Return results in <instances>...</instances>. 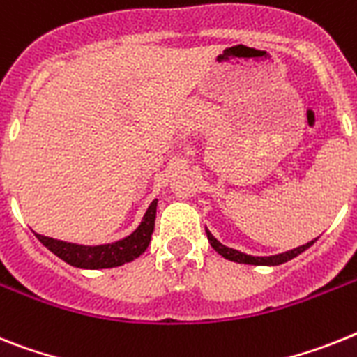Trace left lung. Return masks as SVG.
Masks as SVG:
<instances>
[{"label":"left lung","mask_w":357,"mask_h":357,"mask_svg":"<svg viewBox=\"0 0 357 357\" xmlns=\"http://www.w3.org/2000/svg\"><path fill=\"white\" fill-rule=\"evenodd\" d=\"M206 235H208V241H210V244L213 246L215 252H219L225 259H228V261H234V263L255 264V266H278V264L287 263V261L297 257L299 253H303L305 250L310 248L312 244L316 243V238H314V241L303 244V246H299V248H294V250H290V252L279 253V255H270V257H253V255H246V253L237 252V250L228 248V246H225V244H220L219 241H217V238L210 234V229H206Z\"/></svg>","instance_id":"8db88e82"}]
</instances>
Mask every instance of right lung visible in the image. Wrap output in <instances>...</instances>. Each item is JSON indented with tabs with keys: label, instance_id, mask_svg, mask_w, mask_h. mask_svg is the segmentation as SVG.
Masks as SVG:
<instances>
[{
	"label": "right lung",
	"instance_id": "obj_1",
	"mask_svg": "<svg viewBox=\"0 0 357 357\" xmlns=\"http://www.w3.org/2000/svg\"><path fill=\"white\" fill-rule=\"evenodd\" d=\"M155 217H157V200H153L149 204L140 226L129 237L111 244H100V246L66 243V241H58V238L45 237L40 234H36V237L45 248L51 250L54 255H58L61 261H66L70 266L85 268V270L122 266L146 252L149 241H151L153 229H155Z\"/></svg>",
	"mask_w": 357,
	"mask_h": 357
}]
</instances>
